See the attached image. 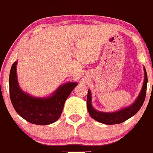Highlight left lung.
<instances>
[{
    "mask_svg": "<svg viewBox=\"0 0 153 153\" xmlns=\"http://www.w3.org/2000/svg\"><path fill=\"white\" fill-rule=\"evenodd\" d=\"M144 79L143 83L142 88H141L139 96L136 99V100L131 105L127 107L121 108L120 110L114 112H102L97 111L94 108L91 104V93L90 89L88 90L87 99V109L90 116L94 120L99 123L105 124V125H116L120 124L126 121L137 113L142 106L144 101L145 100L146 91H147V75L145 67H144Z\"/></svg>",
    "mask_w": 153,
    "mask_h": 153,
    "instance_id": "obj_1",
    "label": "left lung"
}]
</instances>
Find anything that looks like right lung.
I'll return each mask as SVG.
<instances>
[{"label": "right lung", "mask_w": 153, "mask_h": 153, "mask_svg": "<svg viewBox=\"0 0 153 153\" xmlns=\"http://www.w3.org/2000/svg\"><path fill=\"white\" fill-rule=\"evenodd\" d=\"M17 64V61L13 63L9 80V94L14 108L24 120L34 125H47L55 123L62 114L66 100L78 83L67 82L48 97H34L20 89Z\"/></svg>", "instance_id": "right-lung-1"}]
</instances>
